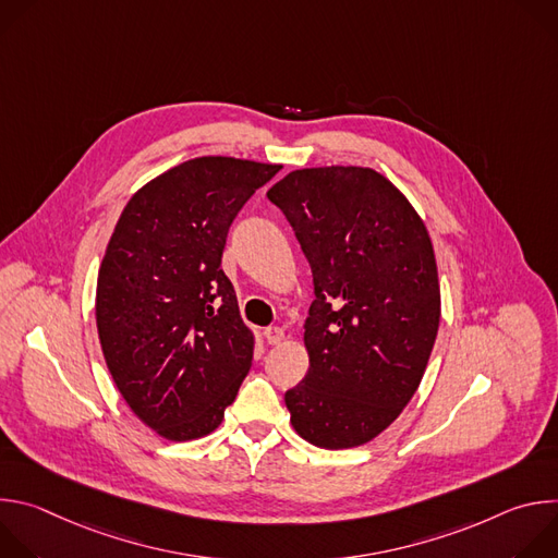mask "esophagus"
<instances>
[{
	"label": "esophagus",
	"mask_w": 558,
	"mask_h": 558,
	"mask_svg": "<svg viewBox=\"0 0 558 558\" xmlns=\"http://www.w3.org/2000/svg\"><path fill=\"white\" fill-rule=\"evenodd\" d=\"M265 340H267L269 344H280V342L284 340L282 327H267V329H265Z\"/></svg>",
	"instance_id": "34e87169"
}]
</instances>
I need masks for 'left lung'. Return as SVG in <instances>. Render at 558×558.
Instances as JSON below:
<instances>
[{"mask_svg": "<svg viewBox=\"0 0 558 558\" xmlns=\"http://www.w3.org/2000/svg\"><path fill=\"white\" fill-rule=\"evenodd\" d=\"M267 198L311 267L308 371L284 392L291 424L320 448L377 437L411 402L439 329L428 231L390 181L368 168L295 170Z\"/></svg>", "mask_w": 558, "mask_h": 558, "instance_id": "8db88e82", "label": "left lung"}]
</instances>
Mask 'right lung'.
<instances>
[{"mask_svg": "<svg viewBox=\"0 0 558 558\" xmlns=\"http://www.w3.org/2000/svg\"><path fill=\"white\" fill-rule=\"evenodd\" d=\"M280 166L203 156L125 205L97 282V329L128 407L158 435L211 433L252 360L233 287L220 269L227 233Z\"/></svg>", "mask_w": 558, "mask_h": 558, "instance_id": "right-lung-1", "label": "right lung"}]
</instances>
